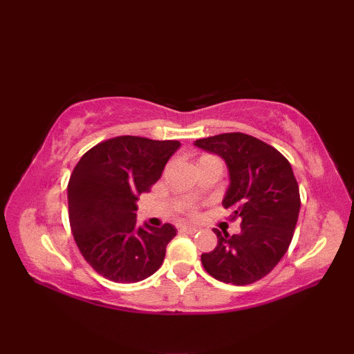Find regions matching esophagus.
I'll list each match as a JSON object with an SVG mask.
<instances>
[{"instance_id":"esophagus-1","label":"esophagus","mask_w":354,"mask_h":354,"mask_svg":"<svg viewBox=\"0 0 354 354\" xmlns=\"http://www.w3.org/2000/svg\"><path fill=\"white\" fill-rule=\"evenodd\" d=\"M179 231L187 232V234H194V232H198L199 230L196 227H185V225H184V227L179 228Z\"/></svg>"}]
</instances>
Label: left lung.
Returning <instances> with one entry per match:
<instances>
[{
    "label": "left lung",
    "mask_w": 354,
    "mask_h": 354,
    "mask_svg": "<svg viewBox=\"0 0 354 354\" xmlns=\"http://www.w3.org/2000/svg\"><path fill=\"white\" fill-rule=\"evenodd\" d=\"M194 146L223 158L230 187L222 201L239 234L213 230L217 245L201 255L202 266L216 280L252 284L283 259L297 227L299 189L290 162L272 146L242 132L221 133L194 141Z\"/></svg>",
    "instance_id": "obj_1"
}]
</instances>
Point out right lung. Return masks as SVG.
<instances>
[{"label":"right lung","instance_id":"1","mask_svg":"<svg viewBox=\"0 0 354 354\" xmlns=\"http://www.w3.org/2000/svg\"><path fill=\"white\" fill-rule=\"evenodd\" d=\"M181 142L122 135L89 149L68 183L74 240L97 274L115 283H137L155 274L165 246L176 236L170 223L137 225V199L150 192Z\"/></svg>","mask_w":354,"mask_h":354}]
</instances>
